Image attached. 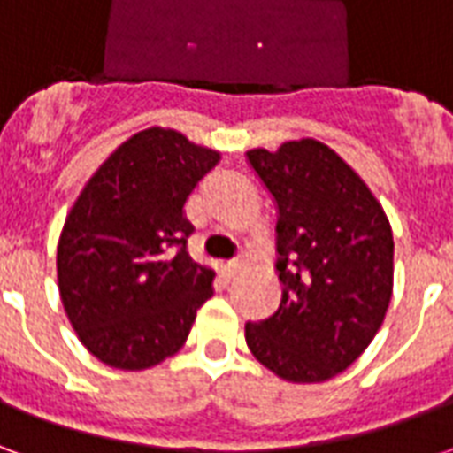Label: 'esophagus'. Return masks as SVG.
<instances>
[{
    "instance_id": "1",
    "label": "esophagus",
    "mask_w": 453,
    "mask_h": 453,
    "mask_svg": "<svg viewBox=\"0 0 453 453\" xmlns=\"http://www.w3.org/2000/svg\"><path fill=\"white\" fill-rule=\"evenodd\" d=\"M245 266H247L245 257H237V259H233V262H227L226 265L227 276H237L240 272H242V269H245Z\"/></svg>"
}]
</instances>
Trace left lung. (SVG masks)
Returning <instances> with one entry per match:
<instances>
[{"label":"left lung","mask_w":453,"mask_h":453,"mask_svg":"<svg viewBox=\"0 0 453 453\" xmlns=\"http://www.w3.org/2000/svg\"><path fill=\"white\" fill-rule=\"evenodd\" d=\"M247 159L279 208L281 281L279 311L245 325L247 347L279 379H333L359 359L388 311V218L364 179L320 140L255 148Z\"/></svg>","instance_id":"obj_1"}]
</instances>
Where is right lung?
Segmentation results:
<instances>
[{"instance_id":"obj_1","label":"right lung","mask_w":453,"mask_h":453,"mask_svg":"<svg viewBox=\"0 0 453 453\" xmlns=\"http://www.w3.org/2000/svg\"><path fill=\"white\" fill-rule=\"evenodd\" d=\"M220 152L172 128L120 142L84 184L58 242V288L74 333L120 371L157 366L213 296V269L187 252L184 206Z\"/></svg>"}]
</instances>
